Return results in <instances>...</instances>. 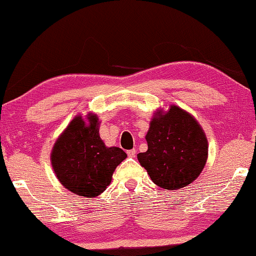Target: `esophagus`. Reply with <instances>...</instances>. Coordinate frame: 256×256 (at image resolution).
<instances>
[{"label":"esophagus","mask_w":256,"mask_h":256,"mask_svg":"<svg viewBox=\"0 0 256 256\" xmlns=\"http://www.w3.org/2000/svg\"><path fill=\"white\" fill-rule=\"evenodd\" d=\"M137 154V150L136 149H131V150H128V158H134Z\"/></svg>","instance_id":"obj_1"}]
</instances>
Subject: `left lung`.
Segmentation results:
<instances>
[{
	"instance_id": "left-lung-1",
	"label": "left lung",
	"mask_w": 256,
	"mask_h": 256,
	"mask_svg": "<svg viewBox=\"0 0 256 256\" xmlns=\"http://www.w3.org/2000/svg\"><path fill=\"white\" fill-rule=\"evenodd\" d=\"M148 150L137 155L154 184L178 190L194 181L208 158V140L192 116L172 106L154 116L146 134Z\"/></svg>"
}]
</instances>
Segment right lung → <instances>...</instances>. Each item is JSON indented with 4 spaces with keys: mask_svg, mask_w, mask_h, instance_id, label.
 I'll return each mask as SVG.
<instances>
[{
    "mask_svg": "<svg viewBox=\"0 0 256 256\" xmlns=\"http://www.w3.org/2000/svg\"><path fill=\"white\" fill-rule=\"evenodd\" d=\"M86 125L76 116L60 134L51 154L58 180L75 194L93 198L110 184L116 166L126 158L120 148H107L98 134L96 116H89Z\"/></svg>",
    "mask_w": 256,
    "mask_h": 256,
    "instance_id": "1",
    "label": "right lung"
}]
</instances>
